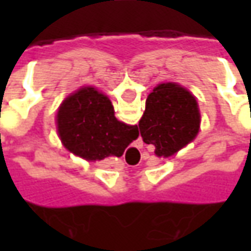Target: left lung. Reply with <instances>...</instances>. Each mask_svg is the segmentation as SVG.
I'll return each instance as SVG.
<instances>
[{
	"label": "left lung",
	"mask_w": 251,
	"mask_h": 251,
	"mask_svg": "<svg viewBox=\"0 0 251 251\" xmlns=\"http://www.w3.org/2000/svg\"><path fill=\"white\" fill-rule=\"evenodd\" d=\"M199 127L198 102L187 88L177 83H161L153 88L138 122L142 140L154 145L158 157L174 156L194 141Z\"/></svg>",
	"instance_id": "8db88e82"
}]
</instances>
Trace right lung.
I'll use <instances>...</instances> for the list:
<instances>
[{"label": "right lung", "instance_id": "1", "mask_svg": "<svg viewBox=\"0 0 251 251\" xmlns=\"http://www.w3.org/2000/svg\"><path fill=\"white\" fill-rule=\"evenodd\" d=\"M56 124L64 147L88 161L120 157L137 138V126L117 120L110 99L91 86L79 88L64 99Z\"/></svg>", "mask_w": 251, "mask_h": 251}]
</instances>
